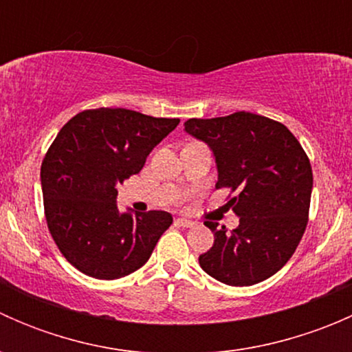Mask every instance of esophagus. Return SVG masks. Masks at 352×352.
<instances>
[{
    "label": "esophagus",
    "mask_w": 352,
    "mask_h": 352,
    "mask_svg": "<svg viewBox=\"0 0 352 352\" xmlns=\"http://www.w3.org/2000/svg\"><path fill=\"white\" fill-rule=\"evenodd\" d=\"M175 223L179 226H182V228H192V226L196 225V223L190 221V219H186V218H177Z\"/></svg>",
    "instance_id": "esophagus-1"
}]
</instances>
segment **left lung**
<instances>
[{"mask_svg":"<svg viewBox=\"0 0 352 352\" xmlns=\"http://www.w3.org/2000/svg\"><path fill=\"white\" fill-rule=\"evenodd\" d=\"M186 131L208 143L218 165L216 189H230L240 218L235 230L204 225L214 233L211 250L199 255L202 271L230 286L271 278L291 258L308 225L310 160L285 124L250 112L189 119Z\"/></svg>","mask_w":352,"mask_h":352,"instance_id":"1","label":"left lung"}]
</instances>
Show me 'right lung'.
<instances>
[{"instance_id":"1","label":"right lung","mask_w":352,"mask_h":352,"mask_svg":"<svg viewBox=\"0 0 352 352\" xmlns=\"http://www.w3.org/2000/svg\"><path fill=\"white\" fill-rule=\"evenodd\" d=\"M179 119L90 109L69 119L42 160L47 228L71 265L97 279L143 267L172 225L166 211L119 212L117 184L136 175Z\"/></svg>"}]
</instances>
